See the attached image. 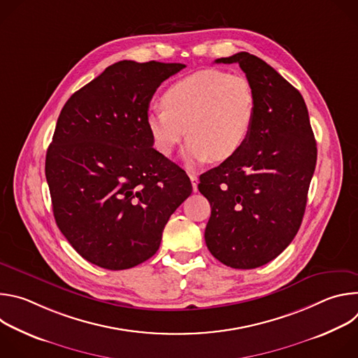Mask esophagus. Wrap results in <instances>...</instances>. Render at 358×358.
Here are the masks:
<instances>
[{"label":"esophagus","instance_id":"1","mask_svg":"<svg viewBox=\"0 0 358 358\" xmlns=\"http://www.w3.org/2000/svg\"><path fill=\"white\" fill-rule=\"evenodd\" d=\"M189 180H191V184H192V189H194V192L198 189L196 187H198V177L195 176V174H189Z\"/></svg>","mask_w":358,"mask_h":358}]
</instances>
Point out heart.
<instances>
[{"mask_svg":"<svg viewBox=\"0 0 358 358\" xmlns=\"http://www.w3.org/2000/svg\"><path fill=\"white\" fill-rule=\"evenodd\" d=\"M163 106L150 108L145 124L152 145L170 156L185 137L189 164L232 159L248 141L257 115V97L242 75L202 69L171 83Z\"/></svg>","mask_w":358,"mask_h":358,"instance_id":"1","label":"heart"}]
</instances>
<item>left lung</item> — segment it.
<instances>
[{
	"label": "left lung",
	"instance_id": "obj_1",
	"mask_svg": "<svg viewBox=\"0 0 358 358\" xmlns=\"http://www.w3.org/2000/svg\"><path fill=\"white\" fill-rule=\"evenodd\" d=\"M217 64H238L257 97L245 145L199 177L211 203L206 243L235 269L259 268L296 236L316 169L317 147L300 92L261 58L239 52Z\"/></svg>",
	"mask_w": 358,
	"mask_h": 358
}]
</instances>
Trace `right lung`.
<instances>
[{
  "label": "right lung",
  "mask_w": 358,
  "mask_h": 358,
  "mask_svg": "<svg viewBox=\"0 0 358 358\" xmlns=\"http://www.w3.org/2000/svg\"><path fill=\"white\" fill-rule=\"evenodd\" d=\"M185 65L120 61L75 92L49 144L45 176L58 228L87 262L123 271L160 248L171 214L192 192L145 124L157 87Z\"/></svg>",
  "instance_id": "right-lung-1"
}]
</instances>
